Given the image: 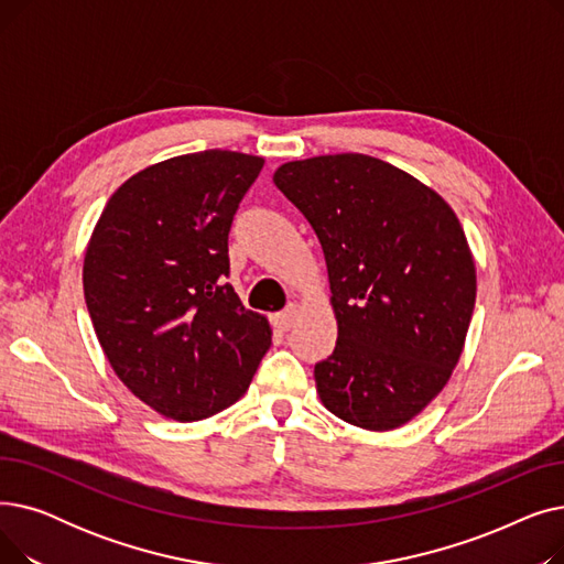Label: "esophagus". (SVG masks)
I'll return each instance as SVG.
<instances>
[{
  "mask_svg": "<svg viewBox=\"0 0 564 564\" xmlns=\"http://www.w3.org/2000/svg\"><path fill=\"white\" fill-rule=\"evenodd\" d=\"M294 322H297V306L290 304L288 308H283L281 313L274 315V324L281 329V332H288L294 327Z\"/></svg>",
  "mask_w": 564,
  "mask_h": 564,
  "instance_id": "34e87169",
  "label": "esophagus"
}]
</instances>
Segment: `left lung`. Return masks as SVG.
I'll use <instances>...</instances> for the list:
<instances>
[{"instance_id": "8db88e82", "label": "left lung", "mask_w": 564, "mask_h": 564, "mask_svg": "<svg viewBox=\"0 0 564 564\" xmlns=\"http://www.w3.org/2000/svg\"><path fill=\"white\" fill-rule=\"evenodd\" d=\"M276 187L327 260L338 340L315 364L322 404L364 430L409 423L446 387L476 306V264L451 205L370 155L288 162Z\"/></svg>"}]
</instances>
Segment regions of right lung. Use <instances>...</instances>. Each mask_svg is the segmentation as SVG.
<instances>
[{"mask_svg": "<svg viewBox=\"0 0 564 564\" xmlns=\"http://www.w3.org/2000/svg\"><path fill=\"white\" fill-rule=\"evenodd\" d=\"M264 160L203 151L113 192L84 258V300L107 361L148 406L192 423L249 389L272 345L230 283L228 232Z\"/></svg>", "mask_w": 564, "mask_h": 564, "instance_id": "1", "label": "right lung"}]
</instances>
